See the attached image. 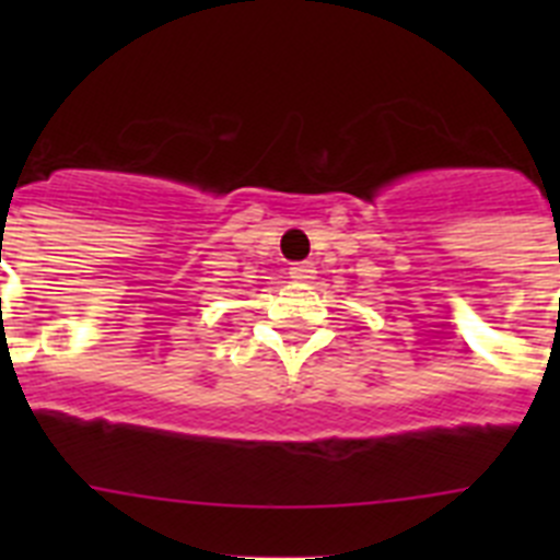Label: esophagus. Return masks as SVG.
<instances>
[{
	"instance_id": "esophagus-1",
	"label": "esophagus",
	"mask_w": 560,
	"mask_h": 560,
	"mask_svg": "<svg viewBox=\"0 0 560 560\" xmlns=\"http://www.w3.org/2000/svg\"><path fill=\"white\" fill-rule=\"evenodd\" d=\"M289 275H291V280H296V283H308V280H314L316 269H314V264H308V260H305V264H291Z\"/></svg>"
}]
</instances>
